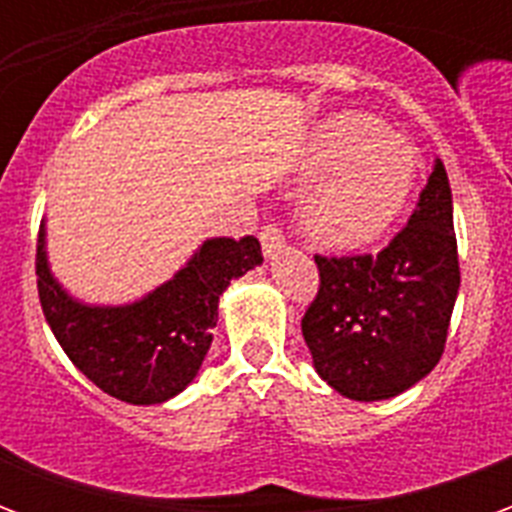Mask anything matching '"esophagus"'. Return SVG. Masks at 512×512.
Wrapping results in <instances>:
<instances>
[{
    "instance_id": "obj_1",
    "label": "esophagus",
    "mask_w": 512,
    "mask_h": 512,
    "mask_svg": "<svg viewBox=\"0 0 512 512\" xmlns=\"http://www.w3.org/2000/svg\"><path fill=\"white\" fill-rule=\"evenodd\" d=\"M260 244H263V255H266L268 260H274V257L288 246L285 244V235H282V230L274 227V224L263 227V233H260Z\"/></svg>"
}]
</instances>
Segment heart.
I'll return each mask as SVG.
<instances>
[{
    "label": "heart",
    "instance_id": "heart-1",
    "mask_svg": "<svg viewBox=\"0 0 512 512\" xmlns=\"http://www.w3.org/2000/svg\"><path fill=\"white\" fill-rule=\"evenodd\" d=\"M417 150L365 112H334L312 128L301 175V230L326 249H362L378 241L406 208L417 183Z\"/></svg>",
    "mask_w": 512,
    "mask_h": 512
}]
</instances>
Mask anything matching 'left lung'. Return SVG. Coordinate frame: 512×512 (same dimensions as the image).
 <instances>
[{
    "instance_id": "8db88e82",
    "label": "left lung",
    "mask_w": 512,
    "mask_h": 512,
    "mask_svg": "<svg viewBox=\"0 0 512 512\" xmlns=\"http://www.w3.org/2000/svg\"><path fill=\"white\" fill-rule=\"evenodd\" d=\"M315 263L321 290L301 321L315 373L362 403L419 384L441 359L461 288L444 164L436 158L417 211L386 249Z\"/></svg>"
}]
</instances>
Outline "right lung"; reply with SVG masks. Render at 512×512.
Wrapping results in <instances>:
<instances>
[{"instance_id":"right-lung-1","label":"right lung","mask_w":512,"mask_h":512,"mask_svg":"<svg viewBox=\"0 0 512 512\" xmlns=\"http://www.w3.org/2000/svg\"><path fill=\"white\" fill-rule=\"evenodd\" d=\"M263 263L260 241L205 238L158 288L126 304H87L54 277L46 222L38 238V293L46 323L98 389L134 406H158L197 378L213 343L219 299L230 282Z\"/></svg>"}]
</instances>
